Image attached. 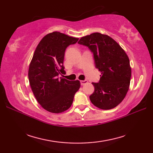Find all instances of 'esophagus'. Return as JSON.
I'll return each mask as SVG.
<instances>
[{
  "instance_id": "1",
  "label": "esophagus",
  "mask_w": 153,
  "mask_h": 153,
  "mask_svg": "<svg viewBox=\"0 0 153 153\" xmlns=\"http://www.w3.org/2000/svg\"><path fill=\"white\" fill-rule=\"evenodd\" d=\"M80 83H81V85H84L85 84H86L87 83V80H82V81H80Z\"/></svg>"
}]
</instances>
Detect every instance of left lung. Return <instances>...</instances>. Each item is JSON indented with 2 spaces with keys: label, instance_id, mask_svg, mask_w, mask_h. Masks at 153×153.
Listing matches in <instances>:
<instances>
[{
  "label": "left lung",
  "instance_id": "1",
  "mask_svg": "<svg viewBox=\"0 0 153 153\" xmlns=\"http://www.w3.org/2000/svg\"><path fill=\"white\" fill-rule=\"evenodd\" d=\"M78 43L93 53L95 67L101 72L99 83H92L95 91L89 98L102 110L115 108L125 98L130 84L131 70L124 50L107 35L93 33L82 37Z\"/></svg>",
  "mask_w": 153,
  "mask_h": 153
}]
</instances>
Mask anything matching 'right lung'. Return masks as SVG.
Returning <instances> with one entry per match:
<instances>
[{"label":"right lung","mask_w":153,"mask_h":153,"mask_svg":"<svg viewBox=\"0 0 153 153\" xmlns=\"http://www.w3.org/2000/svg\"><path fill=\"white\" fill-rule=\"evenodd\" d=\"M78 39L54 31L45 35L34 52L29 67V82L37 102L48 112L66 111L72 105L75 93L79 89V81L58 77L65 71V51Z\"/></svg>","instance_id":"obj_1"}]
</instances>
